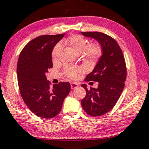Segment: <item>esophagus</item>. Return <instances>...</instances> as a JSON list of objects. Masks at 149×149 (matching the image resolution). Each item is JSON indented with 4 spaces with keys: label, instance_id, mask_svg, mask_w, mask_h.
Instances as JSON below:
<instances>
[{
    "label": "esophagus",
    "instance_id": "1",
    "mask_svg": "<svg viewBox=\"0 0 149 149\" xmlns=\"http://www.w3.org/2000/svg\"><path fill=\"white\" fill-rule=\"evenodd\" d=\"M78 84L75 83V82H73V83H71V89H74L78 87Z\"/></svg>",
    "mask_w": 149,
    "mask_h": 149
}]
</instances>
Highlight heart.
I'll return each mask as SVG.
<instances>
[{
  "label": "heart",
  "instance_id": "1",
  "mask_svg": "<svg viewBox=\"0 0 149 149\" xmlns=\"http://www.w3.org/2000/svg\"><path fill=\"white\" fill-rule=\"evenodd\" d=\"M63 43L70 47L74 52L81 53L82 56L86 61L89 62H95L98 59L102 54V47L100 44L97 43H87V41L81 35L79 34H73L63 41ZM61 46V44L58 43L54 47L52 52V58L54 61H56L58 58ZM81 72V69L78 67L65 68V73L66 76L70 79H75L77 75Z\"/></svg>",
  "mask_w": 149,
  "mask_h": 149
}]
</instances>
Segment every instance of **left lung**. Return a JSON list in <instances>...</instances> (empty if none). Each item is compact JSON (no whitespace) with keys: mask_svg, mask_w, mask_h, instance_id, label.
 I'll list each match as a JSON object with an SVG mask.
<instances>
[{"mask_svg":"<svg viewBox=\"0 0 149 149\" xmlns=\"http://www.w3.org/2000/svg\"><path fill=\"white\" fill-rule=\"evenodd\" d=\"M81 34L96 39L102 47V56L85 79L86 81L98 82V88L88 90L86 84L81 85L86 91L81 101L84 110L91 116H101L113 109L124 90L125 59L118 43L111 36L99 32H83Z\"/></svg>","mask_w":149,"mask_h":149,"instance_id":"left-lung-1","label":"left lung"}]
</instances>
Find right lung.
<instances>
[{"instance_id": "1", "label": "right lung", "mask_w": 149, "mask_h": 149, "mask_svg": "<svg viewBox=\"0 0 149 149\" xmlns=\"http://www.w3.org/2000/svg\"><path fill=\"white\" fill-rule=\"evenodd\" d=\"M64 35L38 36L23 47L18 57L17 79L21 97L30 111L42 118L57 115L70 91L68 82H59L50 88L45 76L52 68V49Z\"/></svg>"}]
</instances>
